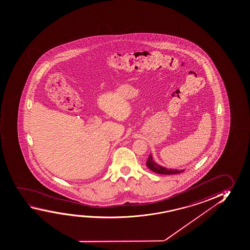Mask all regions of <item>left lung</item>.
<instances>
[{"label": "left lung", "mask_w": 250, "mask_h": 250, "mask_svg": "<svg viewBox=\"0 0 250 250\" xmlns=\"http://www.w3.org/2000/svg\"><path fill=\"white\" fill-rule=\"evenodd\" d=\"M146 166L147 167L149 168L151 171H154L159 174H166V175H169V174H178L184 171V170H171V169H167V168L160 167L159 165L156 164L153 160V157L152 155H149L148 159L146 160Z\"/></svg>", "instance_id": "8db88e82"}]
</instances>
